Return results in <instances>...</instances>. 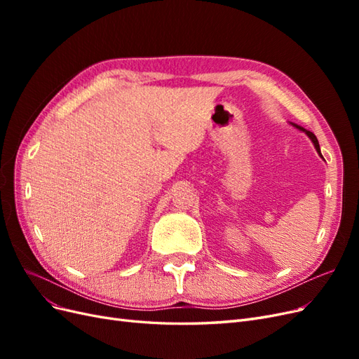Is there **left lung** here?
Instances as JSON below:
<instances>
[{"instance_id":"obj_1","label":"left lung","mask_w":359,"mask_h":359,"mask_svg":"<svg viewBox=\"0 0 359 359\" xmlns=\"http://www.w3.org/2000/svg\"><path fill=\"white\" fill-rule=\"evenodd\" d=\"M295 127H297V128H299L301 132H304V133H306V135L311 139V142L314 144V148H316V151H318V153L320 154V147H319V142H318V137L314 136V135L310 132V130H306L304 127H299V126H297V124H295ZM320 157H322V154H320Z\"/></svg>"}]
</instances>
